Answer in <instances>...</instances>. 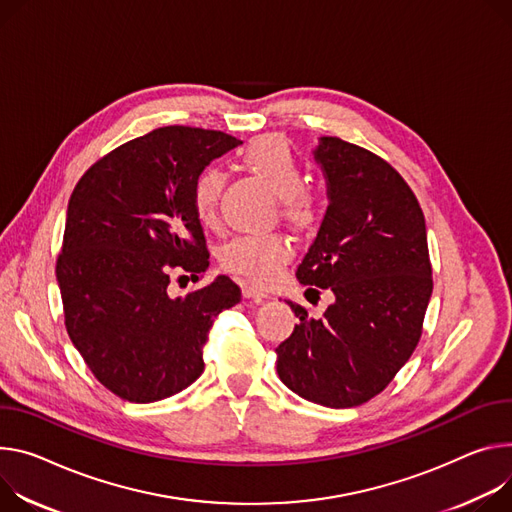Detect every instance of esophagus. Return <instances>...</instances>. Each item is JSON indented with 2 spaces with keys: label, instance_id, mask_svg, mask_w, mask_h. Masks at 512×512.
Instances as JSON below:
<instances>
[{
  "label": "esophagus",
  "instance_id": "obj_1",
  "mask_svg": "<svg viewBox=\"0 0 512 512\" xmlns=\"http://www.w3.org/2000/svg\"><path fill=\"white\" fill-rule=\"evenodd\" d=\"M243 298H247V300H255V302H263V300L267 298V294H265L263 290L255 288V286L245 284V286H243Z\"/></svg>",
  "mask_w": 512,
  "mask_h": 512
}]
</instances>
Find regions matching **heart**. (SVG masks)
Masks as SVG:
<instances>
[{"label":"heart","mask_w":512,"mask_h":512,"mask_svg":"<svg viewBox=\"0 0 512 512\" xmlns=\"http://www.w3.org/2000/svg\"><path fill=\"white\" fill-rule=\"evenodd\" d=\"M241 161L282 200L284 216L290 224L298 228L312 224L316 216V202L308 192H304L306 177L302 165L284 136L263 134L253 138L241 153ZM224 181V173L214 167L204 169L194 181V210L204 226H214L218 222ZM290 255L292 251L288 241L277 235L239 237L224 247L222 265L251 282L267 284L277 275L280 267L290 261Z\"/></svg>","instance_id":"obj_1"}]
</instances>
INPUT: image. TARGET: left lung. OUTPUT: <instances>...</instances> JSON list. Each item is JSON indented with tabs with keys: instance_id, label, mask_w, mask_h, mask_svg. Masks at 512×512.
<instances>
[{
	"instance_id": "1",
	"label": "left lung",
	"mask_w": 512,
	"mask_h": 512,
	"mask_svg": "<svg viewBox=\"0 0 512 512\" xmlns=\"http://www.w3.org/2000/svg\"><path fill=\"white\" fill-rule=\"evenodd\" d=\"M312 155L329 206L296 277L335 302L320 318L288 302L300 322L275 349L277 374L310 402L351 408L380 394L421 339L433 292L427 226L378 155L337 136H320Z\"/></svg>"
}]
</instances>
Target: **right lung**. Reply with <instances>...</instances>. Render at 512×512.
Instances as JSON below:
<instances>
[{
  "label": "right lung",
  "mask_w": 512,
  "mask_h": 512,
  "mask_svg": "<svg viewBox=\"0 0 512 512\" xmlns=\"http://www.w3.org/2000/svg\"><path fill=\"white\" fill-rule=\"evenodd\" d=\"M241 145L220 130L163 126L114 149L75 185L57 282L67 333L116 396L147 404L194 384L214 318L241 302L226 275L171 298V269H208L196 177Z\"/></svg>",
  "instance_id": "obj_1"
}]
</instances>
